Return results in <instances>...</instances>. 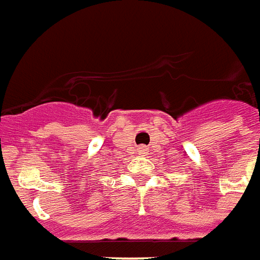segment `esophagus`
<instances>
[{
  "instance_id": "34e87169",
  "label": "esophagus",
  "mask_w": 260,
  "mask_h": 260,
  "mask_svg": "<svg viewBox=\"0 0 260 260\" xmlns=\"http://www.w3.org/2000/svg\"><path fill=\"white\" fill-rule=\"evenodd\" d=\"M140 153H147V148H145V147H141V148H140Z\"/></svg>"
}]
</instances>
